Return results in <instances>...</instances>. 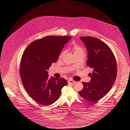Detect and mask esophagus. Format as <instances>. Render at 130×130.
Masks as SVG:
<instances>
[{
	"mask_svg": "<svg viewBox=\"0 0 130 130\" xmlns=\"http://www.w3.org/2000/svg\"><path fill=\"white\" fill-rule=\"evenodd\" d=\"M68 83H73V84H74V83H76V81H74V80H73L72 79H69L68 80Z\"/></svg>",
	"mask_w": 130,
	"mask_h": 130,
	"instance_id": "obj_1",
	"label": "esophagus"
}]
</instances>
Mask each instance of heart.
Instances as JSON below:
<instances>
[{"label":"heart","instance_id":"b5f03b06","mask_svg":"<svg viewBox=\"0 0 130 130\" xmlns=\"http://www.w3.org/2000/svg\"><path fill=\"white\" fill-rule=\"evenodd\" d=\"M72 51H73L74 55L78 54V53H81V52H84V51H83V49L80 46H78L77 44H74L72 46ZM64 53H65L64 51L62 52L61 53L60 55V58H61L63 56V55L64 54Z\"/></svg>","mask_w":130,"mask_h":130}]
</instances>
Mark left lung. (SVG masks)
Wrapping results in <instances>:
<instances>
[{"mask_svg": "<svg viewBox=\"0 0 130 130\" xmlns=\"http://www.w3.org/2000/svg\"><path fill=\"white\" fill-rule=\"evenodd\" d=\"M88 53L87 65L93 71L88 76L90 82H82L79 95L84 99L96 102L105 96L114 84L117 77V64L112 50L105 43L91 36H81Z\"/></svg>", "mask_w": 130, "mask_h": 130, "instance_id": "8db88e82", "label": "left lung"}]
</instances>
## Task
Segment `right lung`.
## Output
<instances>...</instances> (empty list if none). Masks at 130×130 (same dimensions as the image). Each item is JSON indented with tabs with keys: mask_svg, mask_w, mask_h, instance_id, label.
<instances>
[{
	"mask_svg": "<svg viewBox=\"0 0 130 130\" xmlns=\"http://www.w3.org/2000/svg\"><path fill=\"white\" fill-rule=\"evenodd\" d=\"M69 36H48L31 43L24 52L20 73L29 95L36 102L50 105L60 97L62 88L67 84L63 79L50 78L47 70L56 62Z\"/></svg>",
	"mask_w": 130,
	"mask_h": 130,
	"instance_id": "1",
	"label": "right lung"
}]
</instances>
